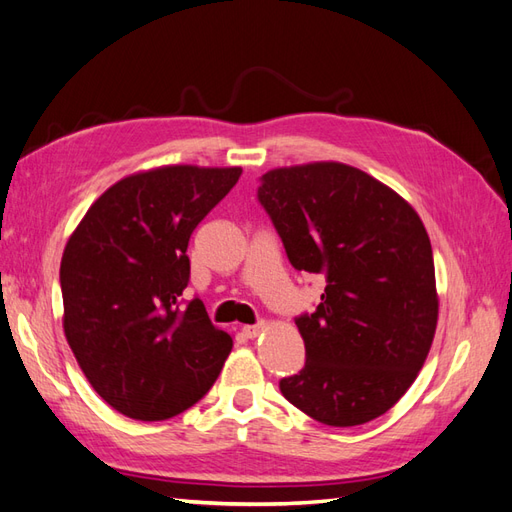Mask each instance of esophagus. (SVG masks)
Here are the masks:
<instances>
[{
    "label": "esophagus",
    "mask_w": 512,
    "mask_h": 512,
    "mask_svg": "<svg viewBox=\"0 0 512 512\" xmlns=\"http://www.w3.org/2000/svg\"><path fill=\"white\" fill-rule=\"evenodd\" d=\"M264 329H266V324H264V322L253 324V326H244V329H242V335H244V337H248V339H255L257 335L264 333Z\"/></svg>",
    "instance_id": "esophagus-1"
}]
</instances>
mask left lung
<instances>
[{"mask_svg":"<svg viewBox=\"0 0 512 512\" xmlns=\"http://www.w3.org/2000/svg\"><path fill=\"white\" fill-rule=\"evenodd\" d=\"M259 201L296 270L324 274L322 303L296 320L307 361L279 383L326 426L387 413L413 385L437 331L430 238L411 203L342 162L272 168Z\"/></svg>","mask_w":512,"mask_h":512,"instance_id":"1","label":"left lung"}]
</instances>
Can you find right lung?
Wrapping results in <instances>:
<instances>
[{
    "label": "right lung",
    "instance_id": "1",
    "mask_svg": "<svg viewBox=\"0 0 512 512\" xmlns=\"http://www.w3.org/2000/svg\"><path fill=\"white\" fill-rule=\"evenodd\" d=\"M240 166L168 164L127 175L88 207L60 264L62 329L84 376L119 413L160 422L199 402L233 337L194 298L186 255L196 225Z\"/></svg>",
    "mask_w": 512,
    "mask_h": 512
}]
</instances>
